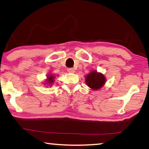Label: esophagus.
I'll use <instances>...</instances> for the list:
<instances>
[{
    "instance_id": "obj_1",
    "label": "esophagus",
    "mask_w": 149,
    "mask_h": 149,
    "mask_svg": "<svg viewBox=\"0 0 149 149\" xmlns=\"http://www.w3.org/2000/svg\"><path fill=\"white\" fill-rule=\"evenodd\" d=\"M67 71H68V72L69 73H74V72H75L74 69L72 68H68Z\"/></svg>"
}]
</instances>
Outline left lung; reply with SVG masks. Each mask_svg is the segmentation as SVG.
Here are the masks:
<instances>
[{
    "mask_svg": "<svg viewBox=\"0 0 149 149\" xmlns=\"http://www.w3.org/2000/svg\"><path fill=\"white\" fill-rule=\"evenodd\" d=\"M105 77L104 75L96 72H92L86 75V82L87 85L93 90H98L105 83Z\"/></svg>",
    "mask_w": 149,
    "mask_h": 149,
    "instance_id": "left-lung-1",
    "label": "left lung"
}]
</instances>
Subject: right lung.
Wrapping results in <instances>:
<instances>
[{
  "label": "right lung",
  "mask_w": 149,
  "mask_h": 149,
  "mask_svg": "<svg viewBox=\"0 0 149 149\" xmlns=\"http://www.w3.org/2000/svg\"><path fill=\"white\" fill-rule=\"evenodd\" d=\"M48 79H49V83H53V76L52 75H50V76L48 77Z\"/></svg>",
  "instance_id": "right-lung-1"
}]
</instances>
